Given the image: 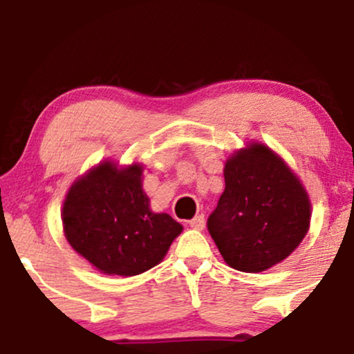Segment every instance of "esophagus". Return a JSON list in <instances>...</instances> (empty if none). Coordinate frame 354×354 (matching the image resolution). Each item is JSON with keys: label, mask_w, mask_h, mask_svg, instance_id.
I'll list each match as a JSON object with an SVG mask.
<instances>
[{"label": "esophagus", "mask_w": 354, "mask_h": 354, "mask_svg": "<svg viewBox=\"0 0 354 354\" xmlns=\"http://www.w3.org/2000/svg\"><path fill=\"white\" fill-rule=\"evenodd\" d=\"M189 226L193 230H203V228H205V216H203V214H198V216H194L189 221Z\"/></svg>", "instance_id": "esophagus-1"}]
</instances>
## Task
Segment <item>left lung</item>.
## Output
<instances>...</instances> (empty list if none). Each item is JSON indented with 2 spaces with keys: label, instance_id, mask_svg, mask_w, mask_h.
<instances>
[{
  "label": "left lung",
  "instance_id": "8db88e82",
  "mask_svg": "<svg viewBox=\"0 0 354 354\" xmlns=\"http://www.w3.org/2000/svg\"><path fill=\"white\" fill-rule=\"evenodd\" d=\"M310 216L298 178L270 148L251 145L226 161L225 191L206 225L231 268L258 273L293 253Z\"/></svg>",
  "mask_w": 354,
  "mask_h": 354
}]
</instances>
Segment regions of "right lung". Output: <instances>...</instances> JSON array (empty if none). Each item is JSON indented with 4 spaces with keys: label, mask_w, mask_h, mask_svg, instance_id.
I'll list each match as a JSON object with an SVG mask.
<instances>
[{
    "label": "right lung",
    "mask_w": 354,
    "mask_h": 354,
    "mask_svg": "<svg viewBox=\"0 0 354 354\" xmlns=\"http://www.w3.org/2000/svg\"><path fill=\"white\" fill-rule=\"evenodd\" d=\"M141 166L103 163L71 186L63 206L68 243L106 274L135 276L156 266L183 226L153 213Z\"/></svg>",
    "instance_id": "add662e5"
}]
</instances>
